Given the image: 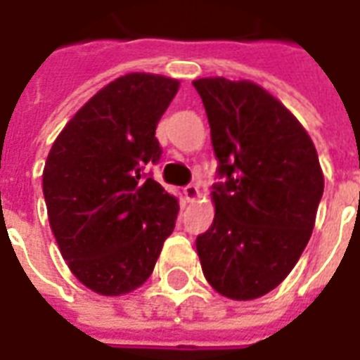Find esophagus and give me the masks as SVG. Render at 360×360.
<instances>
[{"mask_svg":"<svg viewBox=\"0 0 360 360\" xmlns=\"http://www.w3.org/2000/svg\"><path fill=\"white\" fill-rule=\"evenodd\" d=\"M183 194H185L186 202H194V200L200 198V188L191 183V185L183 186Z\"/></svg>","mask_w":360,"mask_h":360,"instance_id":"obj_1","label":"esophagus"}]
</instances>
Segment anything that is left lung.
<instances>
[{"label": "left lung", "instance_id": "8db88e82", "mask_svg": "<svg viewBox=\"0 0 360 360\" xmlns=\"http://www.w3.org/2000/svg\"><path fill=\"white\" fill-rule=\"evenodd\" d=\"M215 150V219L196 238L205 279L219 295L253 300L283 281L314 230L325 179L308 131L251 81L192 82Z\"/></svg>", "mask_w": 360, "mask_h": 360}]
</instances>
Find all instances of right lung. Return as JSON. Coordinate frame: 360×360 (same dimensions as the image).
I'll list each match as a JSON object with an SVG mask.
<instances>
[{"mask_svg":"<svg viewBox=\"0 0 360 360\" xmlns=\"http://www.w3.org/2000/svg\"><path fill=\"white\" fill-rule=\"evenodd\" d=\"M179 81L128 73L90 98L60 131L43 194L60 253L84 287L119 296L143 285L175 229L179 204L147 164L162 147L156 124Z\"/></svg>","mask_w":360,"mask_h":360,"instance_id":"obj_1","label":"right lung"}]
</instances>
